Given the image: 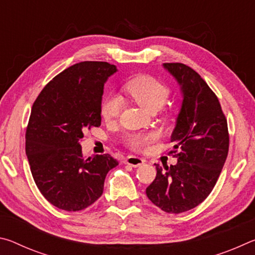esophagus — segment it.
Wrapping results in <instances>:
<instances>
[{
    "label": "esophagus",
    "instance_id": "34e87169",
    "mask_svg": "<svg viewBox=\"0 0 255 255\" xmlns=\"http://www.w3.org/2000/svg\"><path fill=\"white\" fill-rule=\"evenodd\" d=\"M144 163H145L144 158L133 156V155H130V156H128L126 159H125V164H128V165H130L132 167H138L143 165Z\"/></svg>",
    "mask_w": 255,
    "mask_h": 255
}]
</instances>
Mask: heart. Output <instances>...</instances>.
<instances>
[{
    "label": "heart",
    "mask_w": 255,
    "mask_h": 255,
    "mask_svg": "<svg viewBox=\"0 0 255 255\" xmlns=\"http://www.w3.org/2000/svg\"><path fill=\"white\" fill-rule=\"evenodd\" d=\"M126 90L133 101L147 111L157 110L165 103L169 97V89L154 77L141 75L129 81ZM122 99L117 96H110L103 100L100 112L106 122H112L118 117L122 110ZM155 140V135L152 132H138L127 137V144L132 149L144 150Z\"/></svg>",
    "instance_id": "obj_1"
}]
</instances>
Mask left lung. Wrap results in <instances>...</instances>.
<instances>
[{"label": "left lung", "mask_w": 255, "mask_h": 255, "mask_svg": "<svg viewBox=\"0 0 255 255\" xmlns=\"http://www.w3.org/2000/svg\"><path fill=\"white\" fill-rule=\"evenodd\" d=\"M163 68L173 76L182 97L171 135L178 163L165 171L155 164L156 178L146 195L165 213L180 214L209 196L225 164L230 137L221 103L201 76L181 63H165Z\"/></svg>", "instance_id": "8db88e82"}]
</instances>
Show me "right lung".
<instances>
[{
  "label": "right lung",
  "mask_w": 255,
  "mask_h": 255,
  "mask_svg": "<svg viewBox=\"0 0 255 255\" xmlns=\"http://www.w3.org/2000/svg\"><path fill=\"white\" fill-rule=\"evenodd\" d=\"M117 66L81 62L64 70L34 101L25 133V154L38 189L66 211L88 208L101 197L108 172L118 165L109 154L86 158L83 132L101 125L103 88Z\"/></svg>",
  "instance_id": "add662e5"
}]
</instances>
